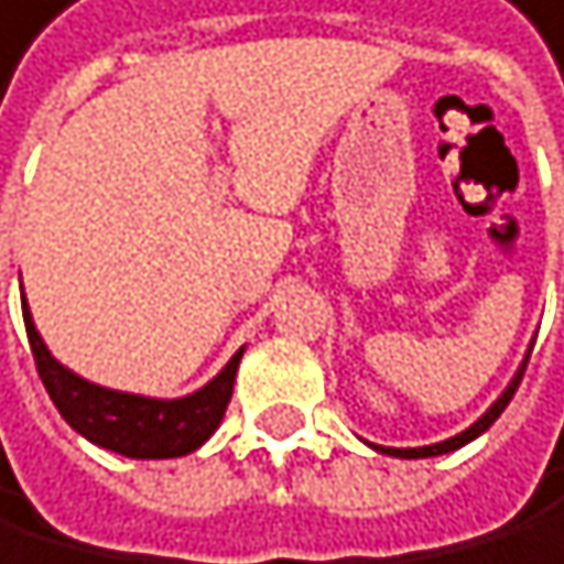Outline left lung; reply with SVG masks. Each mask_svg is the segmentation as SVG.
<instances>
[{"instance_id":"left-lung-1","label":"left lung","mask_w":564,"mask_h":564,"mask_svg":"<svg viewBox=\"0 0 564 564\" xmlns=\"http://www.w3.org/2000/svg\"><path fill=\"white\" fill-rule=\"evenodd\" d=\"M534 348V344H531ZM531 348L523 351V361L517 365V372H513V379L507 382V389L496 395V400L489 403V410L476 420V424H468L465 431H458L455 437H444V441H437V444H424V447H386V444H368L372 452H379V455H389V458H437V455H447V452H458V447H465L468 441H476L479 434H486L492 424H496V416H500L503 410H507V403L513 400V392H517V386H520V379H523V368H528V358H531Z\"/></svg>"}]
</instances>
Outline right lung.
<instances>
[{
	"mask_svg": "<svg viewBox=\"0 0 564 564\" xmlns=\"http://www.w3.org/2000/svg\"><path fill=\"white\" fill-rule=\"evenodd\" d=\"M23 324H26L36 372H41L44 389L51 392L57 413L68 420L72 431L106 447V452L140 458V462L182 458L213 437V431L220 427V420L227 413L237 365L240 355H245V348H237L234 358L206 386H199L196 392L175 395V400H164V395L123 392V389L88 382L85 376L72 372L68 365H61L44 344L41 330H36L26 296H23Z\"/></svg>",
	"mask_w": 564,
	"mask_h": 564,
	"instance_id": "1",
	"label": "right lung"
}]
</instances>
